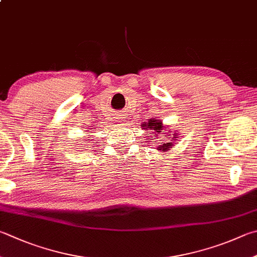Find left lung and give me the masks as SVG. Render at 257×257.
<instances>
[{
    "mask_svg": "<svg viewBox=\"0 0 257 257\" xmlns=\"http://www.w3.org/2000/svg\"><path fill=\"white\" fill-rule=\"evenodd\" d=\"M142 127H144V129L147 130H152L154 132V136H152V139H160V136H165L163 138V141H158V143H156L157 146V151H162V152H167L174 146L175 142H177V135L175 134H171V130L167 129L165 125H163L162 121L156 120V119H149L148 122L143 123ZM151 133V132H149ZM151 137V136H148Z\"/></svg>",
    "mask_w": 257,
    "mask_h": 257,
    "instance_id": "obj_1",
    "label": "left lung"
}]
</instances>
